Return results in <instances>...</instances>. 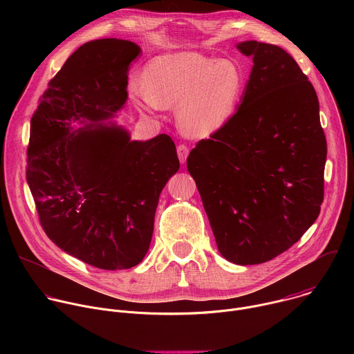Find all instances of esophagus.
I'll return each mask as SVG.
<instances>
[{
	"instance_id": "obj_1",
	"label": "esophagus",
	"mask_w": 354,
	"mask_h": 354,
	"mask_svg": "<svg viewBox=\"0 0 354 354\" xmlns=\"http://www.w3.org/2000/svg\"><path fill=\"white\" fill-rule=\"evenodd\" d=\"M176 149H178L179 161H180L182 164H185V162H186V158H187V156H189V147L185 145V144H179Z\"/></svg>"
}]
</instances>
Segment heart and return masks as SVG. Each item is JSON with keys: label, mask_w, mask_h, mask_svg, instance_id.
<instances>
[{"label": "heart", "mask_w": 354, "mask_h": 354, "mask_svg": "<svg viewBox=\"0 0 354 354\" xmlns=\"http://www.w3.org/2000/svg\"><path fill=\"white\" fill-rule=\"evenodd\" d=\"M243 85V74L235 63L183 52L148 63L141 97L149 109L179 106L182 130L203 137L228 122Z\"/></svg>", "instance_id": "heart-1"}]
</instances>
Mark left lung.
<instances>
[{
    "label": "left lung",
    "instance_id": "8db88e82",
    "mask_svg": "<svg viewBox=\"0 0 354 354\" xmlns=\"http://www.w3.org/2000/svg\"><path fill=\"white\" fill-rule=\"evenodd\" d=\"M254 57L242 102L187 157L220 254L259 265L314 224L324 201L326 137L308 77L279 46L248 40Z\"/></svg>",
    "mask_w": 354,
    "mask_h": 354
}]
</instances>
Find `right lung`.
<instances>
[{
    "label": "right lung",
    "instance_id": "add662e5",
    "mask_svg": "<svg viewBox=\"0 0 354 354\" xmlns=\"http://www.w3.org/2000/svg\"><path fill=\"white\" fill-rule=\"evenodd\" d=\"M140 47L129 40L82 44L50 80L30 119L26 180L39 221L60 249L104 270L138 265L149 248L160 194L178 172L168 134L130 141L104 120L127 99V71Z\"/></svg>",
    "mask_w": 354,
    "mask_h": 354
}]
</instances>
